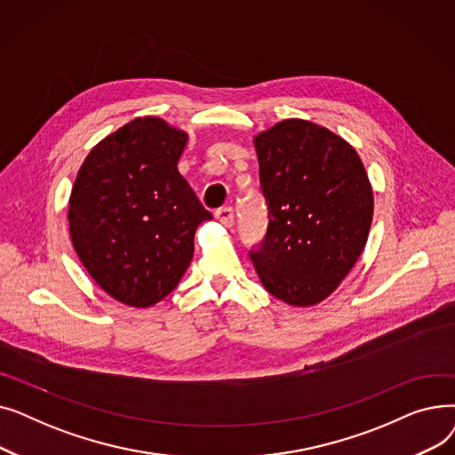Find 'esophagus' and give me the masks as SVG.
<instances>
[{
    "label": "esophagus",
    "mask_w": 455,
    "mask_h": 455,
    "mask_svg": "<svg viewBox=\"0 0 455 455\" xmlns=\"http://www.w3.org/2000/svg\"><path fill=\"white\" fill-rule=\"evenodd\" d=\"M215 218H218V221L223 223L225 227H232L234 225V210L230 206H223L215 212Z\"/></svg>",
    "instance_id": "1"
}]
</instances>
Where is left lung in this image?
<instances>
[{"label": "left lung", "mask_w": 455, "mask_h": 455, "mask_svg": "<svg viewBox=\"0 0 455 455\" xmlns=\"http://www.w3.org/2000/svg\"><path fill=\"white\" fill-rule=\"evenodd\" d=\"M254 148L269 210L254 269L273 297L319 304L365 249L374 208L365 167L341 136L299 117L256 134Z\"/></svg>", "instance_id": "1"}]
</instances>
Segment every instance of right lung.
<instances>
[{
  "instance_id": "add662e5",
  "label": "right lung",
  "mask_w": 455,
  "mask_h": 455,
  "mask_svg": "<svg viewBox=\"0 0 455 455\" xmlns=\"http://www.w3.org/2000/svg\"><path fill=\"white\" fill-rule=\"evenodd\" d=\"M188 134L160 117H136L84 158L68 221L84 269L117 302L148 307L170 295L212 213L179 173Z\"/></svg>"
}]
</instances>
